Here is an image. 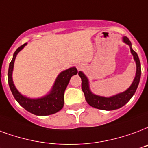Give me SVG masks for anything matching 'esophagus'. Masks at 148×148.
<instances>
[{"instance_id": "esophagus-1", "label": "esophagus", "mask_w": 148, "mask_h": 148, "mask_svg": "<svg viewBox=\"0 0 148 148\" xmlns=\"http://www.w3.org/2000/svg\"><path fill=\"white\" fill-rule=\"evenodd\" d=\"M82 67H83V66H82V65H78V66H77V70H78V71H80V70L82 69Z\"/></svg>"}]
</instances>
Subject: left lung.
I'll list each match as a JSON object with an SVG mask.
<instances>
[{
    "mask_svg": "<svg viewBox=\"0 0 148 148\" xmlns=\"http://www.w3.org/2000/svg\"><path fill=\"white\" fill-rule=\"evenodd\" d=\"M123 41L129 45L130 47V52L134 56V59L136 62L137 65V71H136V76L134 77V80L132 84L129 88L126 90L125 92L113 95L112 97L99 96L93 94L90 89H89V82L88 79L82 71H79L78 74L80 77L82 78V89L84 92V97L86 99L87 102L91 106L96 108V109H101V110H115V109H119L126 105L128 101L130 100L134 93L136 92L138 84H139L140 79V74H141V68H140V62L139 57L136 52L132 49L131 42L127 37L124 36L123 38Z\"/></svg>",
    "mask_w": 148,
    "mask_h": 148,
    "instance_id": "obj_1",
    "label": "left lung"
}]
</instances>
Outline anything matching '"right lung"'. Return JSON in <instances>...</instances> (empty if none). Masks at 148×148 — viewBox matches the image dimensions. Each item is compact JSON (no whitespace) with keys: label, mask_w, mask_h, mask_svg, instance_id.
Instances as JSON below:
<instances>
[{"label":"right lung","mask_w":148,"mask_h":148,"mask_svg":"<svg viewBox=\"0 0 148 148\" xmlns=\"http://www.w3.org/2000/svg\"><path fill=\"white\" fill-rule=\"evenodd\" d=\"M26 43L19 47L14 53L13 58L9 64L8 84L12 94L16 101L23 107L25 110L36 116H49L59 112L63 108L64 103V92L70 79L73 75L77 74L76 67H71L69 69L62 71L57 76L53 86L49 93L40 99H29L20 94L14 86L12 80V71L17 54L23 49Z\"/></svg>","instance_id":"right-lung-1"}]
</instances>
